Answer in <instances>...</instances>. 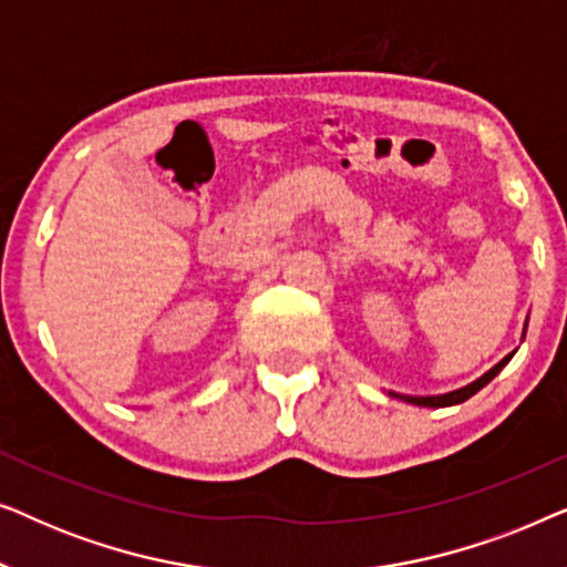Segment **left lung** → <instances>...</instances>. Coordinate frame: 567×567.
<instances>
[{
	"instance_id": "8db88e82",
	"label": "left lung",
	"mask_w": 567,
	"mask_h": 567,
	"mask_svg": "<svg viewBox=\"0 0 567 567\" xmlns=\"http://www.w3.org/2000/svg\"><path fill=\"white\" fill-rule=\"evenodd\" d=\"M514 355V353H511ZM511 355H506V359H503L501 363H495V367L487 371V374H483L477 379V382H472V384H467V386H462V390H454V392H446V394H436V398H402V400H408V402H413V405H421V408H449V405H460V402H464V400H470L472 394H477L480 390H483V386L491 382V379L498 374V371L506 367V363L511 361ZM394 398H400V394H394Z\"/></svg>"
}]
</instances>
